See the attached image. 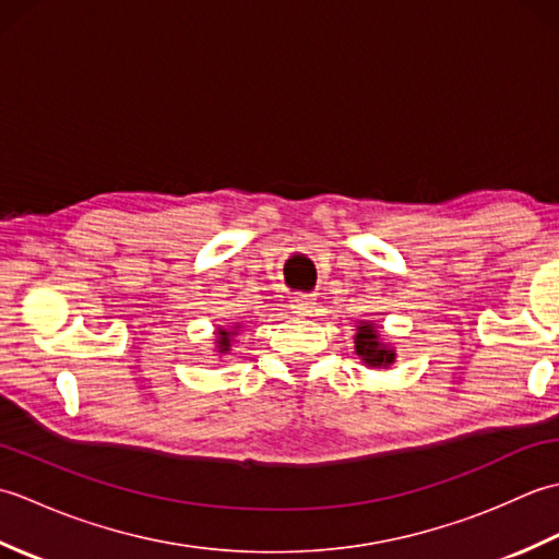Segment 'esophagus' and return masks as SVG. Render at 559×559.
I'll use <instances>...</instances> for the list:
<instances>
[{
    "mask_svg": "<svg viewBox=\"0 0 559 559\" xmlns=\"http://www.w3.org/2000/svg\"><path fill=\"white\" fill-rule=\"evenodd\" d=\"M314 305H317L314 295H310V293H298L290 298V310L295 314H310Z\"/></svg>",
    "mask_w": 559,
    "mask_h": 559,
    "instance_id": "1",
    "label": "esophagus"
}]
</instances>
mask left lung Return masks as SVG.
<instances>
[{"label": "left lung", "mask_w": 559, "mask_h": 559, "mask_svg": "<svg viewBox=\"0 0 559 559\" xmlns=\"http://www.w3.org/2000/svg\"><path fill=\"white\" fill-rule=\"evenodd\" d=\"M355 348H358V355H362V360L372 367H377V365L382 367V365L394 362V353L379 343V336L374 334V326L370 322H365L358 329V336H355Z\"/></svg>", "instance_id": "obj_1"}]
</instances>
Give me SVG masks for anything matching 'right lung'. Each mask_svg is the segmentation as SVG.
<instances>
[{
    "instance_id": "obj_1",
    "label": "right lung",
    "mask_w": 559,
    "mask_h": 559,
    "mask_svg": "<svg viewBox=\"0 0 559 559\" xmlns=\"http://www.w3.org/2000/svg\"><path fill=\"white\" fill-rule=\"evenodd\" d=\"M221 341V350H228V346H230V331H221V336H218Z\"/></svg>"
}]
</instances>
